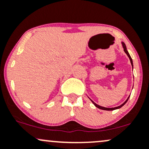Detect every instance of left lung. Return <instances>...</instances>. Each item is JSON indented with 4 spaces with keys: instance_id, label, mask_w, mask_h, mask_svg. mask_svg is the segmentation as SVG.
Masks as SVG:
<instances>
[{
    "instance_id": "8db88e82",
    "label": "left lung",
    "mask_w": 149,
    "mask_h": 149,
    "mask_svg": "<svg viewBox=\"0 0 149 149\" xmlns=\"http://www.w3.org/2000/svg\"><path fill=\"white\" fill-rule=\"evenodd\" d=\"M122 45H123V49H124V51H125V52L126 54H127V55L128 56V57H129L130 60V62H131V64H132V66H133L132 59V58H131V57H130V54H129V53H128V52H127V47H126V45H125V44L123 42H122ZM129 97H128V98L127 99V100H126L125 102L123 104H121V105H120V106H119V107H114V108H106V107H101V106L98 105V104H97L96 103H95V102H94L93 101H92V100H91V101H92V103L94 104V105H95V107H96L99 108V109H102V110H106V111H113V110H115V109H120V108H121V107H122L123 106L124 104H125L126 102H127V100H128V99H129Z\"/></svg>"
}]
</instances>
